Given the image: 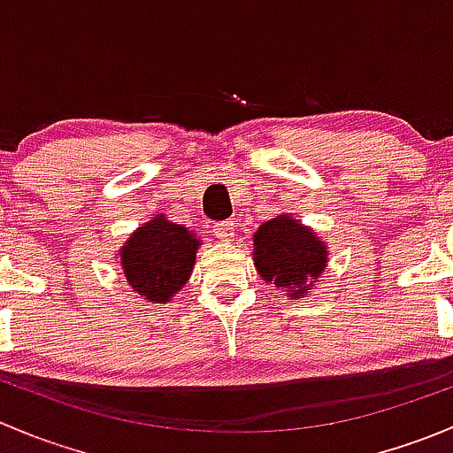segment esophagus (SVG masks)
<instances>
[{
  "instance_id": "34e87169",
  "label": "esophagus",
  "mask_w": 453,
  "mask_h": 453,
  "mask_svg": "<svg viewBox=\"0 0 453 453\" xmlns=\"http://www.w3.org/2000/svg\"><path fill=\"white\" fill-rule=\"evenodd\" d=\"M214 236H217L219 241H232V236H234V223L232 221H219L217 226L212 227Z\"/></svg>"
}]
</instances>
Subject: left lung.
I'll return each mask as SVG.
<instances>
[{"instance_id":"8db88e82","label":"left lung","mask_w":453,"mask_h":453,"mask_svg":"<svg viewBox=\"0 0 453 453\" xmlns=\"http://www.w3.org/2000/svg\"><path fill=\"white\" fill-rule=\"evenodd\" d=\"M254 263L263 280L291 296L307 294L304 282L326 267V248L311 230L287 214L263 223L254 234Z\"/></svg>"}]
</instances>
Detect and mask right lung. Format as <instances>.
<instances>
[{
	"mask_svg": "<svg viewBox=\"0 0 453 453\" xmlns=\"http://www.w3.org/2000/svg\"><path fill=\"white\" fill-rule=\"evenodd\" d=\"M199 241L188 227L153 219L142 226L122 248V269L140 296L153 303H168L188 280Z\"/></svg>",
	"mask_w": 453,
	"mask_h": 453,
	"instance_id": "1",
	"label": "right lung"
}]
</instances>
